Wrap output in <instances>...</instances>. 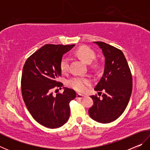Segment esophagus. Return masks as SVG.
<instances>
[{"mask_svg": "<svg viewBox=\"0 0 150 150\" xmlns=\"http://www.w3.org/2000/svg\"><path fill=\"white\" fill-rule=\"evenodd\" d=\"M85 96L81 95V94H77V98H79V99H81V98H84Z\"/></svg>", "mask_w": 150, "mask_h": 150, "instance_id": "esophagus-1", "label": "esophagus"}]
</instances>
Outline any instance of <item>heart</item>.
<instances>
[{
    "label": "heart",
    "mask_w": 150,
    "mask_h": 150,
    "mask_svg": "<svg viewBox=\"0 0 150 150\" xmlns=\"http://www.w3.org/2000/svg\"><path fill=\"white\" fill-rule=\"evenodd\" d=\"M75 54L78 57L87 63H91L95 57V54L93 50L86 45H82L75 51ZM69 62L67 57H63L60 61L59 67L62 72L65 73L69 69ZM89 85V81L81 77L73 78L68 81L67 85L69 87L78 91L84 92L87 87Z\"/></svg>",
    "instance_id": "heart-1"
}]
</instances>
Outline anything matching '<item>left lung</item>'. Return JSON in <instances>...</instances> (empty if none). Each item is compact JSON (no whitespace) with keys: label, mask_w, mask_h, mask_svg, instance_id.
<instances>
[{"label":"left lung","mask_w":150,"mask_h":150,"mask_svg":"<svg viewBox=\"0 0 150 150\" xmlns=\"http://www.w3.org/2000/svg\"><path fill=\"white\" fill-rule=\"evenodd\" d=\"M94 43L102 50L105 57L103 75L95 90L99 93L104 91L105 93L101 98L91 96L93 105L88 109V114L98 122L110 123L116 120L128 105L132 91V77L120 50L103 42Z\"/></svg>","instance_id":"left-lung-1"}]
</instances>
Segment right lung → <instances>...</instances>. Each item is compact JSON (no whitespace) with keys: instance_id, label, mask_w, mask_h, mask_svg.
<instances>
[{"instance_id":"obj_1","label":"right lung","mask_w":150,"mask_h":150,"mask_svg":"<svg viewBox=\"0 0 150 150\" xmlns=\"http://www.w3.org/2000/svg\"><path fill=\"white\" fill-rule=\"evenodd\" d=\"M73 45L45 44L28 58L22 70V95L34 120L49 128H57L67 122L70 116V101L76 93L64 88L62 94L53 96L52 89L62 87L57 79L62 75L59 63L63 55Z\"/></svg>"}]
</instances>
